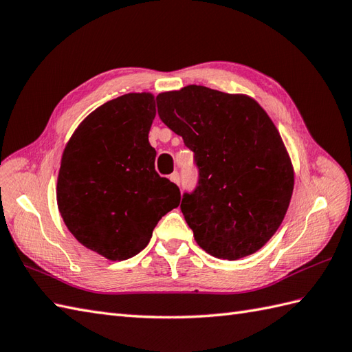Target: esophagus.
<instances>
[{
	"mask_svg": "<svg viewBox=\"0 0 352 352\" xmlns=\"http://www.w3.org/2000/svg\"><path fill=\"white\" fill-rule=\"evenodd\" d=\"M169 179L173 183H175V184H179V175H178V173H174V174H170L169 175Z\"/></svg>",
	"mask_w": 352,
	"mask_h": 352,
	"instance_id": "34e87169",
	"label": "esophagus"
}]
</instances>
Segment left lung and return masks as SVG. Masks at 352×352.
Masks as SVG:
<instances>
[{"label":"left lung","mask_w":352,"mask_h":352,"mask_svg":"<svg viewBox=\"0 0 352 352\" xmlns=\"http://www.w3.org/2000/svg\"><path fill=\"white\" fill-rule=\"evenodd\" d=\"M157 108L199 168L198 187L182 201L195 241L222 259L264 248L288 211L294 166L263 106L248 94L187 85L160 93Z\"/></svg>","instance_id":"obj_1"}]
</instances>
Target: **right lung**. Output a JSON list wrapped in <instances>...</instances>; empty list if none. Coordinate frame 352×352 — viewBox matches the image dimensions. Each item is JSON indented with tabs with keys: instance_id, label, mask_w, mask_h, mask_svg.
I'll list each match as a JSON object with an SVG mask.
<instances>
[{
	"instance_id": "obj_1",
	"label": "right lung",
	"mask_w": 352,
	"mask_h": 352,
	"mask_svg": "<svg viewBox=\"0 0 352 352\" xmlns=\"http://www.w3.org/2000/svg\"><path fill=\"white\" fill-rule=\"evenodd\" d=\"M154 117L151 93L124 94L88 113L63 150L60 214L82 246L109 261L141 252L162 216L182 201L178 187L154 169Z\"/></svg>"
}]
</instances>
